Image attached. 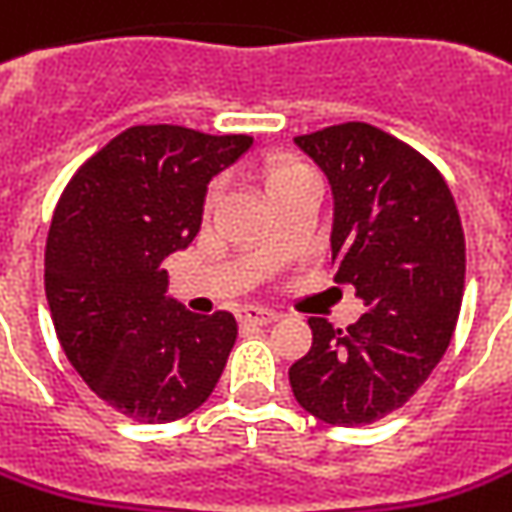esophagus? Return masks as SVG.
<instances>
[{
  "label": "esophagus",
  "instance_id": "obj_1",
  "mask_svg": "<svg viewBox=\"0 0 512 512\" xmlns=\"http://www.w3.org/2000/svg\"><path fill=\"white\" fill-rule=\"evenodd\" d=\"M277 319H280L277 311L260 308V305H246L241 311V322H246V325H271V322H277Z\"/></svg>",
  "mask_w": 512,
  "mask_h": 512
}]
</instances>
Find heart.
Segmentation results:
<instances>
[{
	"label": "heart",
	"mask_w": 512,
	"mask_h": 512,
	"mask_svg": "<svg viewBox=\"0 0 512 512\" xmlns=\"http://www.w3.org/2000/svg\"><path fill=\"white\" fill-rule=\"evenodd\" d=\"M300 173H305L302 165H277V168H271L269 173V187L285 182V179H291V176H300Z\"/></svg>",
	"instance_id": "heart-1"
}]
</instances>
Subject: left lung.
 I'll list each match as a JSON object with an SVG mask.
<instances>
[{
	"mask_svg": "<svg viewBox=\"0 0 512 512\" xmlns=\"http://www.w3.org/2000/svg\"><path fill=\"white\" fill-rule=\"evenodd\" d=\"M328 176L336 283L367 314L347 330L308 319L311 350L291 364L294 398L330 426H364L415 395L446 353L465 288V238L429 159L367 123L294 137Z\"/></svg>",
	"mask_w": 512,
	"mask_h": 512,
	"instance_id": "left-lung-1",
	"label": "left lung"
}]
</instances>
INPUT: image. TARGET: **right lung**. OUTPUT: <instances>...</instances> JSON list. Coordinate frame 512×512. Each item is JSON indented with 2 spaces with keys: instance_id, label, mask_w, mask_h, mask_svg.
<instances>
[{
  "instance_id": "add662e5",
  "label": "right lung",
  "mask_w": 512,
  "mask_h": 512,
  "mask_svg": "<svg viewBox=\"0 0 512 512\" xmlns=\"http://www.w3.org/2000/svg\"><path fill=\"white\" fill-rule=\"evenodd\" d=\"M249 148L246 134L134 125L61 193L44 255L52 325L89 389L131 420L196 412L227 367L235 316L165 297L162 260L193 243L212 176Z\"/></svg>"
}]
</instances>
